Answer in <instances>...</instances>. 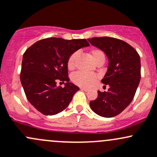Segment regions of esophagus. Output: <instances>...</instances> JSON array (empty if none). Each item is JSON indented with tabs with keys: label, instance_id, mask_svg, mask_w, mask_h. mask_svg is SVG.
<instances>
[{
	"label": "esophagus",
	"instance_id": "1",
	"mask_svg": "<svg viewBox=\"0 0 157 157\" xmlns=\"http://www.w3.org/2000/svg\"><path fill=\"white\" fill-rule=\"evenodd\" d=\"M80 90H83V91H86V92L88 91V89H86V88H83V87H80Z\"/></svg>",
	"mask_w": 157,
	"mask_h": 157
}]
</instances>
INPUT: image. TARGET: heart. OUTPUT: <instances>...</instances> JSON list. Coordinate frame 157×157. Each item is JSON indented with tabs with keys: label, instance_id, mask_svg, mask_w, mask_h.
<instances>
[{
	"label": "heart",
	"instance_id": "heart-1",
	"mask_svg": "<svg viewBox=\"0 0 157 157\" xmlns=\"http://www.w3.org/2000/svg\"><path fill=\"white\" fill-rule=\"evenodd\" d=\"M90 56L92 60L97 63L100 60H105V54L99 49H92L90 51ZM78 56L77 52H74L71 55L67 60V68L69 70H72L75 67L76 59ZM97 80V76L94 74H86L83 72H76L71 76L72 82L76 85L82 87H89L95 83Z\"/></svg>",
	"mask_w": 157,
	"mask_h": 157
}]
</instances>
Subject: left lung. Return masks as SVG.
Returning <instances> with one entry per match:
<instances>
[{
	"label": "left lung",
	"instance_id": "left-lung-1",
	"mask_svg": "<svg viewBox=\"0 0 157 157\" xmlns=\"http://www.w3.org/2000/svg\"><path fill=\"white\" fill-rule=\"evenodd\" d=\"M108 59V71L102 83L109 86L108 92L98 91V97L90 102V108L103 117L120 114L129 105L141 80V59L137 51L125 41L113 37L88 39Z\"/></svg>",
	"mask_w": 157,
	"mask_h": 157
}]
</instances>
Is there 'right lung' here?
Segmentation results:
<instances>
[{
  "label": "right lung",
  "mask_w": 157,
  "mask_h": 157,
  "mask_svg": "<svg viewBox=\"0 0 157 157\" xmlns=\"http://www.w3.org/2000/svg\"><path fill=\"white\" fill-rule=\"evenodd\" d=\"M86 39L49 37L34 43L22 58L20 80L28 100L44 115H55L68 106L80 89L69 82L67 60L82 47ZM60 80L65 87H57Z\"/></svg>",
  "instance_id": "1"
}]
</instances>
